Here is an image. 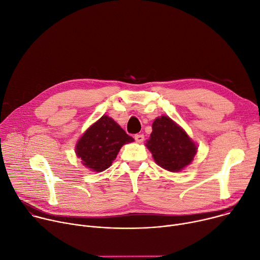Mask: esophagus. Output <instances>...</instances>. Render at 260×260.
<instances>
[{"instance_id":"obj_1","label":"esophagus","mask_w":260,"mask_h":260,"mask_svg":"<svg viewBox=\"0 0 260 260\" xmlns=\"http://www.w3.org/2000/svg\"><path fill=\"white\" fill-rule=\"evenodd\" d=\"M135 140L137 141L138 143H142L143 141H144V135H142V134L135 135Z\"/></svg>"}]
</instances>
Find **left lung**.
Instances as JSON below:
<instances>
[{
  "label": "left lung",
  "mask_w": 260,
  "mask_h": 260,
  "mask_svg": "<svg viewBox=\"0 0 260 260\" xmlns=\"http://www.w3.org/2000/svg\"><path fill=\"white\" fill-rule=\"evenodd\" d=\"M155 162L170 172H178L190 164L196 152L195 143L169 117L161 116L152 123V133L147 141Z\"/></svg>",
  "instance_id": "1"
}]
</instances>
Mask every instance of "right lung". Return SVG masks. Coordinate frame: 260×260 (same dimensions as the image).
Listing matches in <instances>:
<instances>
[{"instance_id":"right-lung-1","label":"right lung","mask_w":260,"mask_h":260,"mask_svg":"<svg viewBox=\"0 0 260 260\" xmlns=\"http://www.w3.org/2000/svg\"><path fill=\"white\" fill-rule=\"evenodd\" d=\"M133 141L112 118L104 115L79 140L77 155L84 166L102 172L111 166L122 145Z\"/></svg>"}]
</instances>
